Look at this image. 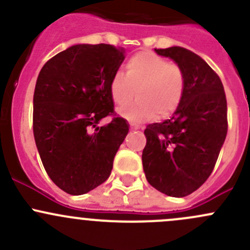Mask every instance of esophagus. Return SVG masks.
<instances>
[{
    "label": "esophagus",
    "instance_id": "esophagus-1",
    "mask_svg": "<svg viewBox=\"0 0 250 250\" xmlns=\"http://www.w3.org/2000/svg\"><path fill=\"white\" fill-rule=\"evenodd\" d=\"M130 128H132V129H134V130H138V129H140V127H139V125H133V123H130Z\"/></svg>",
    "mask_w": 250,
    "mask_h": 250
}]
</instances>
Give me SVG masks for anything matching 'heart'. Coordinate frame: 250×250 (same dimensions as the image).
Masks as SVG:
<instances>
[{
    "instance_id": "heart-1",
    "label": "heart",
    "mask_w": 250,
    "mask_h": 250,
    "mask_svg": "<svg viewBox=\"0 0 250 250\" xmlns=\"http://www.w3.org/2000/svg\"><path fill=\"white\" fill-rule=\"evenodd\" d=\"M110 95L117 106L138 99L120 110V115L133 123L150 120L153 116L165 118L178 109L185 90V74L175 64L153 53H138L125 64V75L111 78Z\"/></svg>"
}]
</instances>
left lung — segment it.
Listing matches in <instances>:
<instances>
[{
    "label": "left lung",
    "instance_id": "1",
    "mask_svg": "<svg viewBox=\"0 0 250 250\" xmlns=\"http://www.w3.org/2000/svg\"><path fill=\"white\" fill-rule=\"evenodd\" d=\"M155 52L183 69L185 90L169 120L144 130V173L160 192L185 197L209 178L224 145L228 133L225 92L220 78L200 55L178 46Z\"/></svg>",
    "mask_w": 250,
    "mask_h": 250
}]
</instances>
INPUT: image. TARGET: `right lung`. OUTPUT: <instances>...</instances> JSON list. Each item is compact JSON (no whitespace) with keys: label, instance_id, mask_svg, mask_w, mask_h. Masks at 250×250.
Wrapping results in <instances>:
<instances>
[{"label":"right lung","instance_id":"obj_1","mask_svg":"<svg viewBox=\"0 0 250 250\" xmlns=\"http://www.w3.org/2000/svg\"><path fill=\"white\" fill-rule=\"evenodd\" d=\"M125 49L111 44H75L48 60L34 93V137L53 183L78 196L110 176L113 158L129 132L115 117L109 84L125 60Z\"/></svg>","mask_w":250,"mask_h":250}]
</instances>
